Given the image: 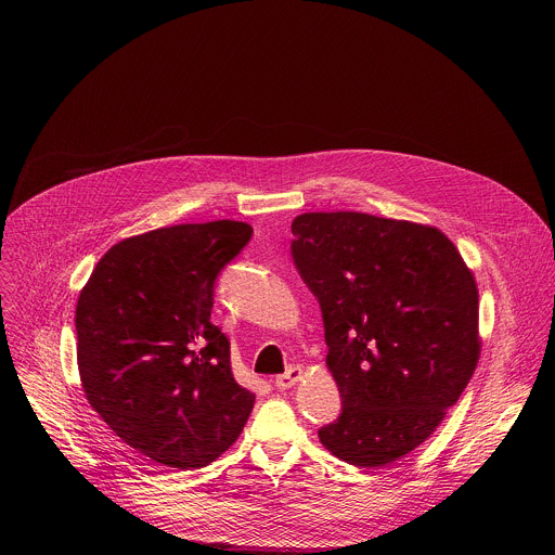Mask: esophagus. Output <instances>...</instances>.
<instances>
[{"label":"esophagus","instance_id":"1","mask_svg":"<svg viewBox=\"0 0 555 555\" xmlns=\"http://www.w3.org/2000/svg\"><path fill=\"white\" fill-rule=\"evenodd\" d=\"M300 377H302V369H300V366H289L283 375H279V377L274 379V384H276V388L287 390V388H292Z\"/></svg>","mask_w":555,"mask_h":555}]
</instances>
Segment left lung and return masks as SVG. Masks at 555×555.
<instances>
[{
    "instance_id": "obj_1",
    "label": "left lung",
    "mask_w": 555,
    "mask_h": 555,
    "mask_svg": "<svg viewBox=\"0 0 555 555\" xmlns=\"http://www.w3.org/2000/svg\"><path fill=\"white\" fill-rule=\"evenodd\" d=\"M292 234L296 270L321 302L327 369L343 398L321 443L351 465L384 467L437 430L477 369V281L428 223L302 212Z\"/></svg>"
}]
</instances>
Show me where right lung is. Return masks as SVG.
I'll return each mask as SVG.
<instances>
[{
    "mask_svg": "<svg viewBox=\"0 0 555 555\" xmlns=\"http://www.w3.org/2000/svg\"><path fill=\"white\" fill-rule=\"evenodd\" d=\"M246 221L180 223L112 246L76 302V360L90 406L133 450L176 469L212 463L242 435L255 392L236 384L210 323L219 270Z\"/></svg>",
    "mask_w": 555,
    "mask_h": 555,
    "instance_id": "add662e5",
    "label": "right lung"
}]
</instances>
